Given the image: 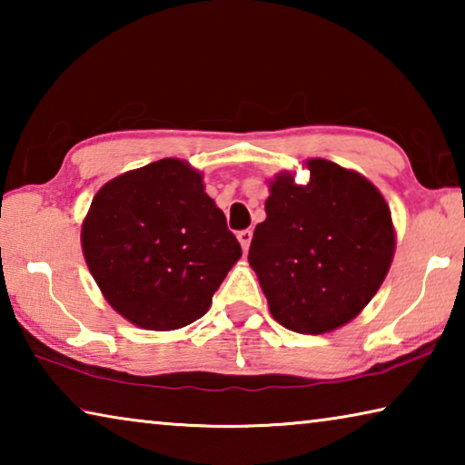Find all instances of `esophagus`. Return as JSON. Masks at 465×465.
Returning a JSON list of instances; mask_svg holds the SVG:
<instances>
[{"instance_id":"1","label":"esophagus","mask_w":465,"mask_h":465,"mask_svg":"<svg viewBox=\"0 0 465 465\" xmlns=\"http://www.w3.org/2000/svg\"><path fill=\"white\" fill-rule=\"evenodd\" d=\"M238 240H240V246L243 252H248L250 248V242H252V232L250 230H242L238 232Z\"/></svg>"}]
</instances>
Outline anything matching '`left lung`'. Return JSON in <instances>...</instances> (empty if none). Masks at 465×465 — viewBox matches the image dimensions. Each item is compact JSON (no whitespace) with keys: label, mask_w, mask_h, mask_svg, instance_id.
<instances>
[{"label":"left lung","mask_w":465,"mask_h":465,"mask_svg":"<svg viewBox=\"0 0 465 465\" xmlns=\"http://www.w3.org/2000/svg\"><path fill=\"white\" fill-rule=\"evenodd\" d=\"M308 170L305 186L293 174L271 183L248 262L281 326L322 334L371 302L396 235L388 203L367 178L328 160H310Z\"/></svg>","instance_id":"left-lung-1"}]
</instances>
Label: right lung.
Listing matches in <instances>:
<instances>
[{
	"label": "right lung",
	"mask_w": 465,
	"mask_h": 465,
	"mask_svg": "<svg viewBox=\"0 0 465 465\" xmlns=\"http://www.w3.org/2000/svg\"><path fill=\"white\" fill-rule=\"evenodd\" d=\"M82 248L106 302L145 330H176L204 316L242 256L203 176L174 157L102 186Z\"/></svg>",
	"instance_id": "obj_1"
}]
</instances>
